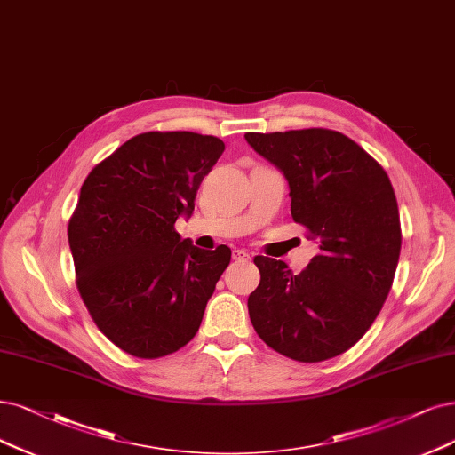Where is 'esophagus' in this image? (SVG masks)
<instances>
[{"label": "esophagus", "mask_w": 455, "mask_h": 455, "mask_svg": "<svg viewBox=\"0 0 455 455\" xmlns=\"http://www.w3.org/2000/svg\"><path fill=\"white\" fill-rule=\"evenodd\" d=\"M232 259L236 260V262H249L251 255L247 253V251H243V249H234L232 251Z\"/></svg>", "instance_id": "34e87169"}]
</instances>
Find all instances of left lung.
Listing matches in <instances>:
<instances>
[{
    "label": "left lung",
    "instance_id": "1",
    "mask_svg": "<svg viewBox=\"0 0 455 455\" xmlns=\"http://www.w3.org/2000/svg\"><path fill=\"white\" fill-rule=\"evenodd\" d=\"M245 140L289 180L294 223L318 243L298 275L283 260L255 257L260 283L247 299L251 323L291 360L339 356L375 323L394 283L401 223L390 178L331 129L245 132Z\"/></svg>",
    "mask_w": 455,
    "mask_h": 455
}]
</instances>
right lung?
Listing matches in <instances>:
<instances>
[{
  "label": "right lung",
  "instance_id": "1",
  "mask_svg": "<svg viewBox=\"0 0 455 455\" xmlns=\"http://www.w3.org/2000/svg\"><path fill=\"white\" fill-rule=\"evenodd\" d=\"M225 151L191 131H148L92 168L69 219L76 289L93 323L131 356L156 360L188 345L230 249L195 247L174 225Z\"/></svg>",
  "mask_w": 455,
  "mask_h": 455
}]
</instances>
